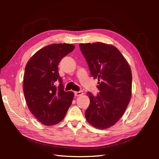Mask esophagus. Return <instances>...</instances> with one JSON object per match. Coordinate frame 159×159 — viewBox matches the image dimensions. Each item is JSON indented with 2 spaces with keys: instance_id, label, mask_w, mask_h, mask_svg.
Instances as JSON below:
<instances>
[{
  "instance_id": "34e87169",
  "label": "esophagus",
  "mask_w": 159,
  "mask_h": 159,
  "mask_svg": "<svg viewBox=\"0 0 159 159\" xmlns=\"http://www.w3.org/2000/svg\"><path fill=\"white\" fill-rule=\"evenodd\" d=\"M83 91H75L74 92V95L76 97H78V96H80V95H83Z\"/></svg>"
}]
</instances>
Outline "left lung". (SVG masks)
Wrapping results in <instances>:
<instances>
[{
    "label": "left lung",
    "mask_w": 159,
    "mask_h": 159,
    "mask_svg": "<svg viewBox=\"0 0 159 159\" xmlns=\"http://www.w3.org/2000/svg\"><path fill=\"white\" fill-rule=\"evenodd\" d=\"M80 50L88 64L91 76L98 79L99 93L88 92L90 99L85 116L91 125L105 129L116 123L131 99L132 74L119 50L102 42L80 44Z\"/></svg>",
    "instance_id": "obj_1"
}]
</instances>
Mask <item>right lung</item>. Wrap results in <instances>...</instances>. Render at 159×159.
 Returning a JSON list of instances; mask_svg holds the SVG:
<instances>
[{"label": "right lung", "instance_id": "add662e5", "mask_svg": "<svg viewBox=\"0 0 159 159\" xmlns=\"http://www.w3.org/2000/svg\"><path fill=\"white\" fill-rule=\"evenodd\" d=\"M74 48L66 43L47 46L36 52L26 66L23 86L26 102L34 116L45 125L60 123L73 101L74 93L64 89L57 65Z\"/></svg>", "mask_w": 159, "mask_h": 159}]
</instances>
